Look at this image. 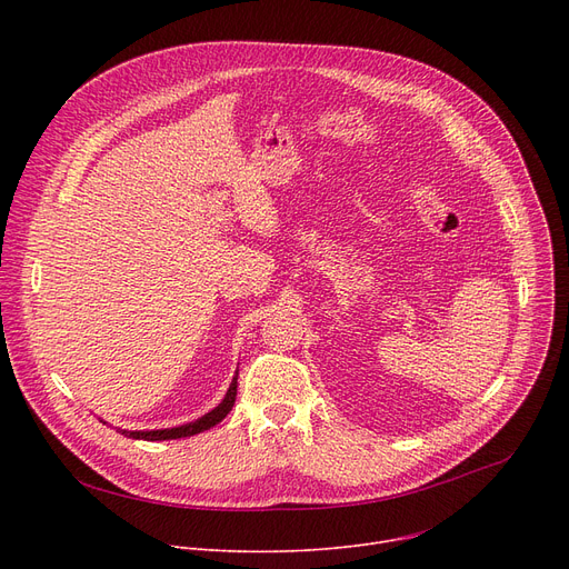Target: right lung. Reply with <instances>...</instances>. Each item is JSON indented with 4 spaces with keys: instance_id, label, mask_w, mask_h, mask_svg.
<instances>
[{
    "instance_id": "add662e5",
    "label": "right lung",
    "mask_w": 569,
    "mask_h": 569,
    "mask_svg": "<svg viewBox=\"0 0 569 569\" xmlns=\"http://www.w3.org/2000/svg\"><path fill=\"white\" fill-rule=\"evenodd\" d=\"M237 371L232 376V382L228 387V392L223 397V401L212 408L209 412H204L202 417H198V420L193 422H187L182 427H172V429H154V431H127V429H119V433H124L127 438H133V440H174V438H189V436H196L200 431H207L217 427L223 417L232 410L234 406V397H237ZM106 425V422H103Z\"/></svg>"
}]
</instances>
